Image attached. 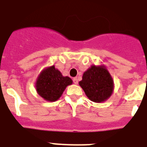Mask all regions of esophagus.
I'll use <instances>...</instances> for the list:
<instances>
[{"label": "esophagus", "instance_id": "obj_1", "mask_svg": "<svg viewBox=\"0 0 147 147\" xmlns=\"http://www.w3.org/2000/svg\"><path fill=\"white\" fill-rule=\"evenodd\" d=\"M73 81H74V83L75 85H77V84H78L77 78H74V80H73Z\"/></svg>", "mask_w": 147, "mask_h": 147}]
</instances>
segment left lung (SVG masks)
I'll return each instance as SVG.
<instances>
[{"mask_svg": "<svg viewBox=\"0 0 147 147\" xmlns=\"http://www.w3.org/2000/svg\"><path fill=\"white\" fill-rule=\"evenodd\" d=\"M79 84L88 98L96 103L107 101L113 93V80L104 65L90 66Z\"/></svg>", "mask_w": 147, "mask_h": 147, "instance_id": "1", "label": "left lung"}]
</instances>
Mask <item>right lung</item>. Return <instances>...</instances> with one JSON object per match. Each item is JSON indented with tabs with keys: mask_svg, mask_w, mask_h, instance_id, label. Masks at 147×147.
Wrapping results in <instances>:
<instances>
[{
	"mask_svg": "<svg viewBox=\"0 0 147 147\" xmlns=\"http://www.w3.org/2000/svg\"><path fill=\"white\" fill-rule=\"evenodd\" d=\"M73 81L68 76H63L55 66L45 67L35 82V88L40 96L48 102H56L62 95L67 86Z\"/></svg>",
	"mask_w": 147,
	"mask_h": 147,
	"instance_id": "right-lung-1",
	"label": "right lung"
}]
</instances>
